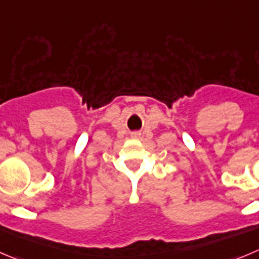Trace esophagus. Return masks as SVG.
I'll return each instance as SVG.
<instances>
[{"label":"esophagus","mask_w":259,"mask_h":259,"mask_svg":"<svg viewBox=\"0 0 259 259\" xmlns=\"http://www.w3.org/2000/svg\"><path fill=\"white\" fill-rule=\"evenodd\" d=\"M131 136H132V139H139L140 134H139V132H134V134H132Z\"/></svg>","instance_id":"esophagus-1"}]
</instances>
